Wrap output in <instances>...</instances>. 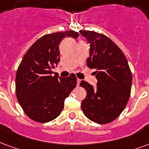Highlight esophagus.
Listing matches in <instances>:
<instances>
[{"instance_id":"esophagus-1","label":"esophagus","mask_w":149,"mask_h":149,"mask_svg":"<svg viewBox=\"0 0 149 149\" xmlns=\"http://www.w3.org/2000/svg\"><path fill=\"white\" fill-rule=\"evenodd\" d=\"M80 81H81V80H80V79H77V86L80 85Z\"/></svg>"}]
</instances>
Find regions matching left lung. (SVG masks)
I'll return each mask as SVG.
<instances>
[{"mask_svg":"<svg viewBox=\"0 0 149 149\" xmlns=\"http://www.w3.org/2000/svg\"><path fill=\"white\" fill-rule=\"evenodd\" d=\"M80 33L90 44L87 65L96 69L98 80L95 88L84 80L80 82L87 91L81 109L92 122L107 124L119 116L129 101L132 86L130 69L124 54L107 36L93 31Z\"/></svg>","mask_w":149,"mask_h":149,"instance_id":"1","label":"left lung"}]
</instances>
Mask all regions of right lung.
I'll list each match as a JSON object with an SVG mask.
<instances>
[{
  "instance_id": "1",
  "label": "right lung",
  "mask_w": 149,
  "mask_h": 149,
  "mask_svg": "<svg viewBox=\"0 0 149 149\" xmlns=\"http://www.w3.org/2000/svg\"><path fill=\"white\" fill-rule=\"evenodd\" d=\"M73 31L43 35L24 54L16 76V97L24 113L37 122H48L60 115L65 100L76 88L77 77L53 75L60 61L59 44L65 37L77 38Z\"/></svg>"
}]
</instances>
